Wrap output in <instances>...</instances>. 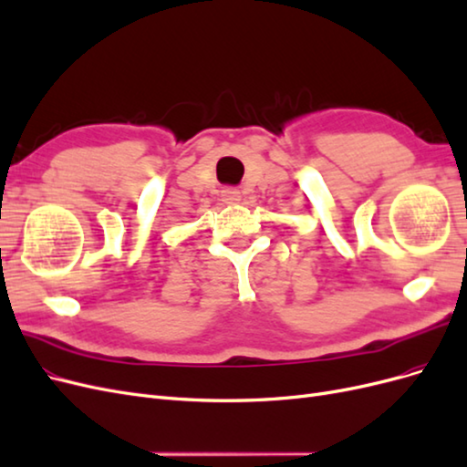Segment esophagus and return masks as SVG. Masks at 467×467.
Wrapping results in <instances>:
<instances>
[{"mask_svg":"<svg viewBox=\"0 0 467 467\" xmlns=\"http://www.w3.org/2000/svg\"><path fill=\"white\" fill-rule=\"evenodd\" d=\"M239 201H242V192H239L237 189L228 187V189L222 191V202L223 204H237Z\"/></svg>","mask_w":467,"mask_h":467,"instance_id":"1","label":"esophagus"}]
</instances>
